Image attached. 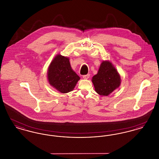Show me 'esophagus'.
<instances>
[{
  "instance_id": "1",
  "label": "esophagus",
  "mask_w": 159,
  "mask_h": 159,
  "mask_svg": "<svg viewBox=\"0 0 159 159\" xmlns=\"http://www.w3.org/2000/svg\"><path fill=\"white\" fill-rule=\"evenodd\" d=\"M89 77H90L89 74H88L86 75H83V79H88L89 78Z\"/></svg>"
}]
</instances>
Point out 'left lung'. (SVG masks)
<instances>
[{"instance_id":"1","label":"left lung","mask_w":159,"mask_h":159,"mask_svg":"<svg viewBox=\"0 0 159 159\" xmlns=\"http://www.w3.org/2000/svg\"><path fill=\"white\" fill-rule=\"evenodd\" d=\"M95 90L102 96H107L119 87L121 80L117 70L109 61H103L98 73L92 79Z\"/></svg>"}]
</instances>
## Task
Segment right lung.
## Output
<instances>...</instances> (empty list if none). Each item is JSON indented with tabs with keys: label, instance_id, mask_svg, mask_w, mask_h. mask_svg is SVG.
Returning <instances> with one entry per match:
<instances>
[{
	"label": "right lung",
	"instance_id": "add662e5",
	"mask_svg": "<svg viewBox=\"0 0 159 159\" xmlns=\"http://www.w3.org/2000/svg\"><path fill=\"white\" fill-rule=\"evenodd\" d=\"M48 78L50 84L63 93L72 91L80 79L71 67L69 58L61 55H57L51 63Z\"/></svg>",
	"mask_w": 159,
	"mask_h": 159
}]
</instances>
